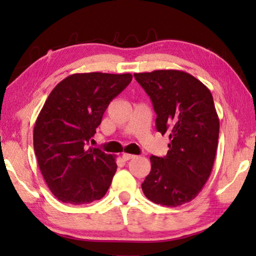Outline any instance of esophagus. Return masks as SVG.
Listing matches in <instances>:
<instances>
[{"mask_svg": "<svg viewBox=\"0 0 256 256\" xmlns=\"http://www.w3.org/2000/svg\"><path fill=\"white\" fill-rule=\"evenodd\" d=\"M123 159L125 160V162H128V160H130V159H133L134 157H136V156L134 154H123Z\"/></svg>", "mask_w": 256, "mask_h": 256, "instance_id": "1", "label": "esophagus"}]
</instances>
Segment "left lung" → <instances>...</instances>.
<instances>
[{
	"label": "left lung",
	"instance_id": "8db88e82",
	"mask_svg": "<svg viewBox=\"0 0 256 256\" xmlns=\"http://www.w3.org/2000/svg\"><path fill=\"white\" fill-rule=\"evenodd\" d=\"M134 78L152 102L157 131L170 140L164 157H150L142 190L157 204L180 206L196 198L214 167L219 138L214 98L184 71L156 70Z\"/></svg>",
	"mask_w": 256,
	"mask_h": 256
}]
</instances>
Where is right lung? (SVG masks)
I'll return each mask as SVG.
<instances>
[{"instance_id":"1","label":"right lung","mask_w":256,"mask_h":256,"mask_svg":"<svg viewBox=\"0 0 256 256\" xmlns=\"http://www.w3.org/2000/svg\"><path fill=\"white\" fill-rule=\"evenodd\" d=\"M132 74L68 76L52 90L34 128V149L50 192L64 203L86 204L105 196L118 170L115 158L89 142L110 102Z\"/></svg>"}]
</instances>
